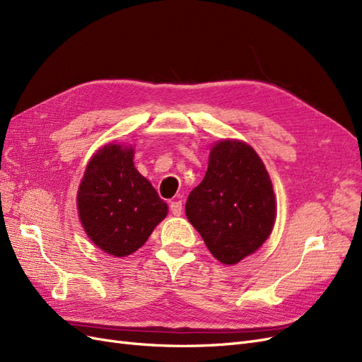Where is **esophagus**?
<instances>
[{"mask_svg": "<svg viewBox=\"0 0 362 362\" xmlns=\"http://www.w3.org/2000/svg\"><path fill=\"white\" fill-rule=\"evenodd\" d=\"M169 208H170V211H172L173 216H181V213H182V204H181V201H172Z\"/></svg>", "mask_w": 362, "mask_h": 362, "instance_id": "1", "label": "esophagus"}]
</instances>
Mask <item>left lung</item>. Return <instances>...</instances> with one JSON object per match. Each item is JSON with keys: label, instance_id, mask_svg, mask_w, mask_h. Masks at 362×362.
Segmentation results:
<instances>
[{"label": "left lung", "instance_id": "1", "mask_svg": "<svg viewBox=\"0 0 362 362\" xmlns=\"http://www.w3.org/2000/svg\"><path fill=\"white\" fill-rule=\"evenodd\" d=\"M185 214L223 264H237L266 242L275 223V193L252 146L217 141L202 182L185 202Z\"/></svg>", "mask_w": 362, "mask_h": 362}]
</instances>
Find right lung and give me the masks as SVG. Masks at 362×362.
I'll list each match as a JSON object with an SVG mask.
<instances>
[{
    "label": "right lung",
    "instance_id": "obj_1",
    "mask_svg": "<svg viewBox=\"0 0 362 362\" xmlns=\"http://www.w3.org/2000/svg\"><path fill=\"white\" fill-rule=\"evenodd\" d=\"M133 158L131 146L105 145L87 164L76 194L86 234L113 257L144 246L168 214V204L139 173Z\"/></svg>",
    "mask_w": 362,
    "mask_h": 362
}]
</instances>
